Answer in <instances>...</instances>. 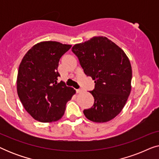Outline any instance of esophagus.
Instances as JSON below:
<instances>
[{"label":"esophagus","mask_w":159,"mask_h":159,"mask_svg":"<svg viewBox=\"0 0 159 159\" xmlns=\"http://www.w3.org/2000/svg\"><path fill=\"white\" fill-rule=\"evenodd\" d=\"M76 92L77 93H80L82 92V90H81V89H77V90H76Z\"/></svg>","instance_id":"esophagus-1"}]
</instances>
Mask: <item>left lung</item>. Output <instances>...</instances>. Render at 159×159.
I'll return each instance as SVG.
<instances>
[{
  "instance_id": "1",
  "label": "left lung",
  "mask_w": 159,
  "mask_h": 159,
  "mask_svg": "<svg viewBox=\"0 0 159 159\" xmlns=\"http://www.w3.org/2000/svg\"><path fill=\"white\" fill-rule=\"evenodd\" d=\"M71 51L86 75L95 80L92 107L84 110L87 119L103 123L115 118L125 107L131 92L132 66L125 51L103 36L75 44Z\"/></svg>"
}]
</instances>
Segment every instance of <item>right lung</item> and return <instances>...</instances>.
Returning a JSON list of instances; mask_svg holds the SVG:
<instances>
[{
    "label": "right lung",
    "instance_id": "obj_1",
    "mask_svg": "<svg viewBox=\"0 0 159 159\" xmlns=\"http://www.w3.org/2000/svg\"><path fill=\"white\" fill-rule=\"evenodd\" d=\"M71 45L43 41L33 45L19 67L16 89L25 110L40 122H53L64 114L75 89L58 82V62Z\"/></svg>",
    "mask_w": 159,
    "mask_h": 159
}]
</instances>
